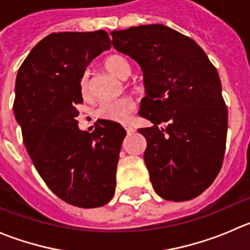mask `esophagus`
Segmentation results:
<instances>
[{
    "label": "esophagus",
    "mask_w": 250,
    "mask_h": 250,
    "mask_svg": "<svg viewBox=\"0 0 250 250\" xmlns=\"http://www.w3.org/2000/svg\"><path fill=\"white\" fill-rule=\"evenodd\" d=\"M124 127H125V130H126L127 134H131V132L134 131V127H132L130 124H125V125H124Z\"/></svg>",
    "instance_id": "1"
}]
</instances>
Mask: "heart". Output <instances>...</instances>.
<instances>
[{
    "label": "heart",
    "instance_id": "heart-1",
    "mask_svg": "<svg viewBox=\"0 0 250 250\" xmlns=\"http://www.w3.org/2000/svg\"><path fill=\"white\" fill-rule=\"evenodd\" d=\"M104 65L110 74L120 77V79H126L131 71V66H130L129 61L121 55H111L105 60ZM80 92L83 98H87L90 95L89 81H87L86 75L81 77ZM134 109H135V103L132 99L120 98L103 104L99 109V115L106 120L125 123L129 119L130 114L134 111Z\"/></svg>",
    "mask_w": 250,
    "mask_h": 250
}]
</instances>
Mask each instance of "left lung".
<instances>
[{"label":"left lung","instance_id":"left-lung-1","mask_svg":"<svg viewBox=\"0 0 250 250\" xmlns=\"http://www.w3.org/2000/svg\"><path fill=\"white\" fill-rule=\"evenodd\" d=\"M111 36L144 75L139 112L152 126L139 132L146 139L154 190L171 202L194 199L210 187L224 159L228 110L216 68L193 39L167 26H132Z\"/></svg>","mask_w":250,"mask_h":250}]
</instances>
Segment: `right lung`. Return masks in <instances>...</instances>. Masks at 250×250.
I'll use <instances>...</instances> for the list:
<instances>
[{"mask_svg":"<svg viewBox=\"0 0 250 250\" xmlns=\"http://www.w3.org/2000/svg\"><path fill=\"white\" fill-rule=\"evenodd\" d=\"M110 48L103 30L51 34L31 50L16 77L13 112L28 155L51 190L79 208L103 207L112 199L126 136L110 120H99L91 134L77 126L81 77Z\"/></svg>","mask_w":250,"mask_h":250,"instance_id":"obj_1","label":"right lung"}]
</instances>
